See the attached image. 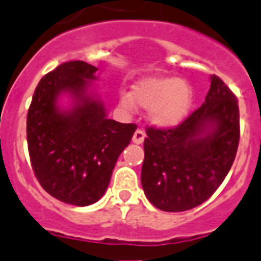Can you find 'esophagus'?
<instances>
[{
	"label": "esophagus",
	"instance_id": "obj_1",
	"mask_svg": "<svg viewBox=\"0 0 261 261\" xmlns=\"http://www.w3.org/2000/svg\"><path fill=\"white\" fill-rule=\"evenodd\" d=\"M144 138H146V134H144V131L140 130V128H138V130L134 133L133 142L135 144H142V143H143Z\"/></svg>",
	"mask_w": 261,
	"mask_h": 261
}]
</instances>
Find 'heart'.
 Returning a JSON list of instances; mask_svg holds the SVG:
<instances>
[{
	"label": "heart",
	"instance_id": "1",
	"mask_svg": "<svg viewBox=\"0 0 261 261\" xmlns=\"http://www.w3.org/2000/svg\"><path fill=\"white\" fill-rule=\"evenodd\" d=\"M122 108H148L149 121L159 127H173L189 114L193 89L187 81L172 76H152L138 81L130 96H122Z\"/></svg>",
	"mask_w": 261,
	"mask_h": 261
}]
</instances>
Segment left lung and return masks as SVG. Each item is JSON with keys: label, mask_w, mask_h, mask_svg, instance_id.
<instances>
[{"label": "left lung", "mask_w": 261, "mask_h": 261, "mask_svg": "<svg viewBox=\"0 0 261 261\" xmlns=\"http://www.w3.org/2000/svg\"><path fill=\"white\" fill-rule=\"evenodd\" d=\"M205 102L171 128L147 127L142 187L164 212H185L205 202L227 176L239 144L235 94L213 74Z\"/></svg>", "instance_id": "1"}]
</instances>
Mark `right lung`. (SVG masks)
Here are the masks:
<instances>
[{
	"instance_id": "add662e5",
	"label": "right lung",
	"mask_w": 261,
	"mask_h": 261,
	"mask_svg": "<svg viewBox=\"0 0 261 261\" xmlns=\"http://www.w3.org/2000/svg\"><path fill=\"white\" fill-rule=\"evenodd\" d=\"M96 72L80 60L63 63L42 77L27 113L34 173L47 193L69 205H92L103 196L137 130V124L106 117L102 101L89 92ZM64 92L74 98L69 111L57 105Z\"/></svg>"
}]
</instances>
